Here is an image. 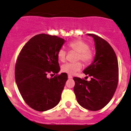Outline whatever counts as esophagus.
<instances>
[{"label":"esophagus","instance_id":"1","mask_svg":"<svg viewBox=\"0 0 131 131\" xmlns=\"http://www.w3.org/2000/svg\"><path fill=\"white\" fill-rule=\"evenodd\" d=\"M68 78L69 79H72V78H73V76H72L71 75L68 74Z\"/></svg>","mask_w":131,"mask_h":131}]
</instances>
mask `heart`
Wrapping results in <instances>:
<instances>
[{"label": "heart", "instance_id": "heart-1", "mask_svg": "<svg viewBox=\"0 0 131 131\" xmlns=\"http://www.w3.org/2000/svg\"><path fill=\"white\" fill-rule=\"evenodd\" d=\"M69 48L72 50L77 52L76 60H81L85 64H89L92 62L94 57L93 50L89 48V45L82 40H75L68 43ZM67 52L64 49H61L58 51L57 57L61 62L66 60ZM82 68L81 61L75 63H67L61 66V71L64 73L73 74L80 71Z\"/></svg>", "mask_w": 131, "mask_h": 131}]
</instances>
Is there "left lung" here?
I'll list each match as a JSON object with an SVG mask.
<instances>
[{"label":"left lung","instance_id":"8db88e82","mask_svg":"<svg viewBox=\"0 0 131 131\" xmlns=\"http://www.w3.org/2000/svg\"><path fill=\"white\" fill-rule=\"evenodd\" d=\"M95 40L96 55L94 62L84 70L86 81L74 77V92L79 105L91 111L105 107L112 100L119 80V68L116 55L110 43L94 34H88Z\"/></svg>","mask_w":131,"mask_h":131}]
</instances>
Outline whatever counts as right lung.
Here are the masks:
<instances>
[{
    "label": "right lung",
    "instance_id": "1",
    "mask_svg": "<svg viewBox=\"0 0 131 131\" xmlns=\"http://www.w3.org/2000/svg\"><path fill=\"white\" fill-rule=\"evenodd\" d=\"M63 39L46 34H37L27 42L19 52L15 64V77L21 95L32 109L44 112L58 104L67 73L49 79V73H58L60 68L58 51Z\"/></svg>",
    "mask_w": 131,
    "mask_h": 131
}]
</instances>
